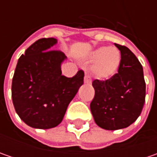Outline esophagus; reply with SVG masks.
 Segmentation results:
<instances>
[{"label": "esophagus", "mask_w": 157, "mask_h": 157, "mask_svg": "<svg viewBox=\"0 0 157 157\" xmlns=\"http://www.w3.org/2000/svg\"><path fill=\"white\" fill-rule=\"evenodd\" d=\"M84 81H85V83H89V82H90L89 77H88L87 75H85V78H84Z\"/></svg>", "instance_id": "1"}]
</instances>
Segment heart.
<instances>
[{
  "mask_svg": "<svg viewBox=\"0 0 157 157\" xmlns=\"http://www.w3.org/2000/svg\"><path fill=\"white\" fill-rule=\"evenodd\" d=\"M90 61H94L92 65L93 75L99 79H107L113 76L121 63V53L113 47H100L91 53Z\"/></svg>",
  "mask_w": 157,
  "mask_h": 157,
  "instance_id": "heart-1",
  "label": "heart"
}]
</instances>
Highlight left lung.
<instances>
[{"label": "left lung", "mask_w": 157, "mask_h": 157, "mask_svg": "<svg viewBox=\"0 0 157 157\" xmlns=\"http://www.w3.org/2000/svg\"><path fill=\"white\" fill-rule=\"evenodd\" d=\"M121 52L118 72L106 80L94 79L95 94L90 108L96 124L106 130L124 128L134 123L145 102L143 69L126 46L114 44Z\"/></svg>", "instance_id": "1"}]
</instances>
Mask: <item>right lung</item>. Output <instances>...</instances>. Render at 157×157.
<instances>
[{
	"label": "right lung",
	"mask_w": 157,
	"mask_h": 157,
	"mask_svg": "<svg viewBox=\"0 0 157 157\" xmlns=\"http://www.w3.org/2000/svg\"><path fill=\"white\" fill-rule=\"evenodd\" d=\"M55 38H41L18 59L12 80V100L19 117L34 128L48 129L63 120L67 106L84 82V71L62 75L61 63L66 58L51 50Z\"/></svg>",
	"instance_id": "1"
}]
</instances>
